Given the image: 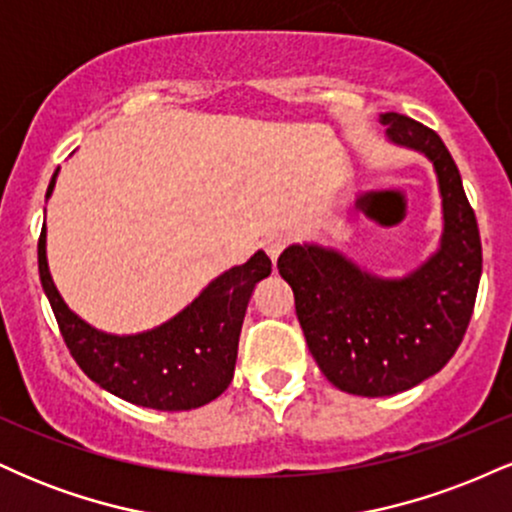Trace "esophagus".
Segmentation results:
<instances>
[{"label": "esophagus", "instance_id": "34e87169", "mask_svg": "<svg viewBox=\"0 0 512 512\" xmlns=\"http://www.w3.org/2000/svg\"><path fill=\"white\" fill-rule=\"evenodd\" d=\"M262 245H264V252L269 255V260L276 262V260H279L281 252H284L286 245H289V238H286L284 233H272V236L264 238Z\"/></svg>", "mask_w": 512, "mask_h": 512}]
</instances>
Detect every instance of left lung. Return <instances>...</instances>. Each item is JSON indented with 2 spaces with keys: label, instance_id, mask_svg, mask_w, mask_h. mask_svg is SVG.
<instances>
[{
  "label": "left lung",
  "instance_id": "1",
  "mask_svg": "<svg viewBox=\"0 0 512 512\" xmlns=\"http://www.w3.org/2000/svg\"><path fill=\"white\" fill-rule=\"evenodd\" d=\"M380 122L392 144L421 151L436 168L438 250L399 279L315 243L289 245L276 262L317 366L334 387L361 397L397 395L436 375L467 332L481 279L477 216L443 139L407 115L385 113Z\"/></svg>",
  "mask_w": 512,
  "mask_h": 512
}]
</instances>
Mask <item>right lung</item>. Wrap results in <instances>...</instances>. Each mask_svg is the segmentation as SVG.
Listing matches in <instances>:
<instances>
[{
    "mask_svg": "<svg viewBox=\"0 0 512 512\" xmlns=\"http://www.w3.org/2000/svg\"><path fill=\"white\" fill-rule=\"evenodd\" d=\"M57 173L60 168L45 197L55 190ZM38 269L64 344L93 383L139 407L187 411L204 407L231 385L245 310L255 286L272 274V260L257 250L245 264L216 276L168 322L122 337L96 330L62 301L48 269L45 226L38 240Z\"/></svg>",
    "mask_w": 512,
    "mask_h": 512,
    "instance_id": "obj_1",
    "label": "right lung"
}]
</instances>
